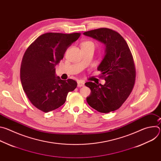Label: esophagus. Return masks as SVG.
<instances>
[{
  "instance_id": "obj_1",
  "label": "esophagus",
  "mask_w": 161,
  "mask_h": 161,
  "mask_svg": "<svg viewBox=\"0 0 161 161\" xmlns=\"http://www.w3.org/2000/svg\"><path fill=\"white\" fill-rule=\"evenodd\" d=\"M84 86V82L82 81H78V87H81V86Z\"/></svg>"
}]
</instances>
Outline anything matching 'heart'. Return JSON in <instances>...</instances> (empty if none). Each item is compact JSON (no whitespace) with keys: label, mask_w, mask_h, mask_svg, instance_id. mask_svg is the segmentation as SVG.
<instances>
[{"label":"heart","mask_w":161,"mask_h":161,"mask_svg":"<svg viewBox=\"0 0 161 161\" xmlns=\"http://www.w3.org/2000/svg\"><path fill=\"white\" fill-rule=\"evenodd\" d=\"M85 46H93V47H94V44L92 41H85V42H83L82 47H85Z\"/></svg>","instance_id":"b5f03b06"}]
</instances>
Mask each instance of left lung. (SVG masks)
Returning a JSON list of instances; mask_svg holds the SVG:
<instances>
[{
	"instance_id": "left-lung-1",
	"label": "left lung",
	"mask_w": 161,
	"mask_h": 161,
	"mask_svg": "<svg viewBox=\"0 0 161 161\" xmlns=\"http://www.w3.org/2000/svg\"><path fill=\"white\" fill-rule=\"evenodd\" d=\"M83 34L106 46L105 55L97 67L106 82L104 85L85 83L91 90L86 101L101 113L115 111L129 96L135 83L136 69L129 46L119 33L112 29L100 28Z\"/></svg>"
}]
</instances>
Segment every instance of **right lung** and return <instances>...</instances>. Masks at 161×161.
<instances>
[{"label":"right lung","instance_id":"add662e5","mask_svg":"<svg viewBox=\"0 0 161 161\" xmlns=\"http://www.w3.org/2000/svg\"><path fill=\"white\" fill-rule=\"evenodd\" d=\"M81 33L49 32L38 37L27 49L20 67L21 85L31 103L47 113L64 104L67 94L77 86L72 79L55 75V65Z\"/></svg>","mask_w":161,"mask_h":161}]
</instances>
